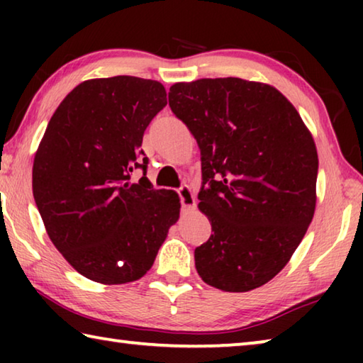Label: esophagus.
Instances as JSON below:
<instances>
[{"mask_svg":"<svg viewBox=\"0 0 363 363\" xmlns=\"http://www.w3.org/2000/svg\"><path fill=\"white\" fill-rule=\"evenodd\" d=\"M179 196H181V203L184 208H194L195 206V195L192 190H190L189 186H182L179 189Z\"/></svg>","mask_w":363,"mask_h":363,"instance_id":"34e87169","label":"esophagus"}]
</instances>
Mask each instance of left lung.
<instances>
[{
	"instance_id": "left-lung-1",
	"label": "left lung",
	"mask_w": 363,
	"mask_h": 363,
	"mask_svg": "<svg viewBox=\"0 0 363 363\" xmlns=\"http://www.w3.org/2000/svg\"><path fill=\"white\" fill-rule=\"evenodd\" d=\"M169 107L201 153L199 208L213 233L195 248L196 272L223 291L262 286L291 259L314 218V138L293 104L259 82L174 83Z\"/></svg>"
}]
</instances>
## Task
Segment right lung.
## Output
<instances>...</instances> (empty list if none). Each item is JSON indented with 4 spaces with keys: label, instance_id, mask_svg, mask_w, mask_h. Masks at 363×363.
<instances>
[{
    "label": "right lung",
    "instance_id": "obj_1",
    "mask_svg": "<svg viewBox=\"0 0 363 363\" xmlns=\"http://www.w3.org/2000/svg\"><path fill=\"white\" fill-rule=\"evenodd\" d=\"M167 89L138 77L79 83L48 123L35 153L32 187L45 229L83 277L121 285L144 277L179 219L174 190L143 176L145 128L167 106Z\"/></svg>",
    "mask_w": 363,
    "mask_h": 363
}]
</instances>
